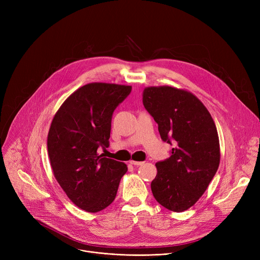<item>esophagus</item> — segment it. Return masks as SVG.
I'll list each match as a JSON object with an SVG mask.
<instances>
[{
	"mask_svg": "<svg viewBox=\"0 0 260 260\" xmlns=\"http://www.w3.org/2000/svg\"><path fill=\"white\" fill-rule=\"evenodd\" d=\"M129 163H131V165H133V166H142L144 162H142V161H135V160H131V161H129Z\"/></svg>",
	"mask_w": 260,
	"mask_h": 260,
	"instance_id": "obj_1",
	"label": "esophagus"
}]
</instances>
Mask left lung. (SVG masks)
<instances>
[{
  "instance_id": "left-lung-1",
  "label": "left lung",
  "mask_w": 260,
  "mask_h": 260,
  "mask_svg": "<svg viewBox=\"0 0 260 260\" xmlns=\"http://www.w3.org/2000/svg\"><path fill=\"white\" fill-rule=\"evenodd\" d=\"M142 102L158 123L161 139L175 144L171 157L156 163L153 195L170 211H186L206 192L219 167L220 145L214 120L196 95L182 88L145 87Z\"/></svg>"
}]
</instances>
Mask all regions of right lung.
<instances>
[{"label": "right lung", "instance_id": "obj_1", "mask_svg": "<svg viewBox=\"0 0 260 260\" xmlns=\"http://www.w3.org/2000/svg\"><path fill=\"white\" fill-rule=\"evenodd\" d=\"M132 86L93 82L78 88L54 114L47 151L54 178L76 206L97 213L117 195L125 163L99 155L111 137L115 108Z\"/></svg>", "mask_w": 260, "mask_h": 260}]
</instances>
